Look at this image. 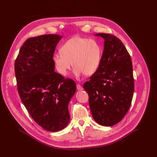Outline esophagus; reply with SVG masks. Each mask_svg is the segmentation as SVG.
<instances>
[{
  "instance_id": "esophagus-1",
  "label": "esophagus",
  "mask_w": 157,
  "mask_h": 157,
  "mask_svg": "<svg viewBox=\"0 0 157 157\" xmlns=\"http://www.w3.org/2000/svg\"><path fill=\"white\" fill-rule=\"evenodd\" d=\"M77 90H78V91H82L83 89V88H82V87L80 84H77Z\"/></svg>"
}]
</instances>
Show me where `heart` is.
<instances>
[{
	"instance_id": "1",
	"label": "heart",
	"mask_w": 157,
	"mask_h": 157,
	"mask_svg": "<svg viewBox=\"0 0 157 157\" xmlns=\"http://www.w3.org/2000/svg\"><path fill=\"white\" fill-rule=\"evenodd\" d=\"M101 59V48L99 43L80 36L73 37L66 41L61 48V52L52 56L56 70L64 77L68 74L73 65L75 67L74 73L77 76L83 73L86 76H91L99 68Z\"/></svg>"
}]
</instances>
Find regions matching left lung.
I'll return each instance as SVG.
<instances>
[{
	"instance_id": "1",
	"label": "left lung",
	"mask_w": 157,
	"mask_h": 157,
	"mask_svg": "<svg viewBox=\"0 0 157 157\" xmlns=\"http://www.w3.org/2000/svg\"><path fill=\"white\" fill-rule=\"evenodd\" d=\"M104 40L101 63L84 84L89 95L90 110L100 125L113 126L120 122L130 107L134 80L130 56L121 41L110 34L94 35Z\"/></svg>"
}]
</instances>
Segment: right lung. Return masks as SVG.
<instances>
[{
	"label": "right lung",
	"mask_w": 157,
	"mask_h": 157,
	"mask_svg": "<svg viewBox=\"0 0 157 157\" xmlns=\"http://www.w3.org/2000/svg\"><path fill=\"white\" fill-rule=\"evenodd\" d=\"M63 37L45 34L27 40L14 63L18 91L32 118L49 132L62 130L70 122L68 104L76 84L55 71L52 61Z\"/></svg>",
	"instance_id": "add662e5"
}]
</instances>
